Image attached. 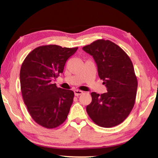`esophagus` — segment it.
<instances>
[{"mask_svg": "<svg viewBox=\"0 0 158 158\" xmlns=\"http://www.w3.org/2000/svg\"><path fill=\"white\" fill-rule=\"evenodd\" d=\"M74 95H75V96H79V95L82 94L83 91H82V90H75L74 91Z\"/></svg>", "mask_w": 158, "mask_h": 158, "instance_id": "obj_1", "label": "esophagus"}]
</instances>
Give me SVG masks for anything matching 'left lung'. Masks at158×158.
Listing matches in <instances>:
<instances>
[{
    "mask_svg": "<svg viewBox=\"0 0 158 158\" xmlns=\"http://www.w3.org/2000/svg\"><path fill=\"white\" fill-rule=\"evenodd\" d=\"M83 49L93 56L99 77L107 89L101 95L91 93L87 113L99 126H116L127 118L135 105L138 83L132 62L121 47L108 40H98Z\"/></svg>",
    "mask_w": 158,
    "mask_h": 158,
    "instance_id": "obj_1",
    "label": "left lung"
}]
</instances>
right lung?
<instances>
[{
  "label": "right lung",
  "instance_id": "right-lung-1",
  "mask_svg": "<svg viewBox=\"0 0 158 158\" xmlns=\"http://www.w3.org/2000/svg\"><path fill=\"white\" fill-rule=\"evenodd\" d=\"M77 49L56 44L40 46L28 53L21 65L23 102L32 118L42 127H57L68 117L74 92L58 88L52 80L63 73L67 60Z\"/></svg>",
  "mask_w": 158,
  "mask_h": 158
}]
</instances>
